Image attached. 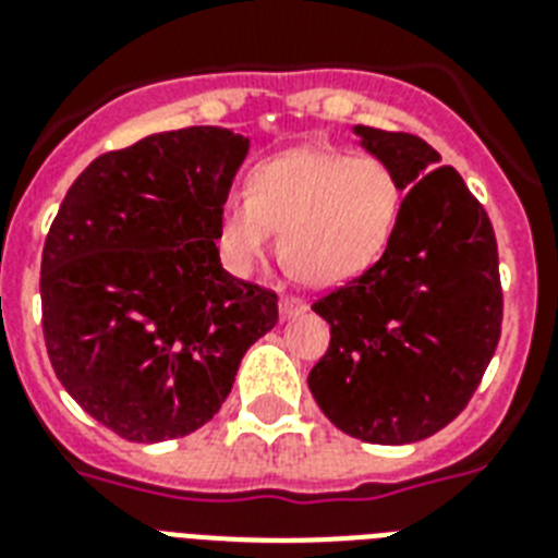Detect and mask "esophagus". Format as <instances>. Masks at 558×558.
Masks as SVG:
<instances>
[{
  "mask_svg": "<svg viewBox=\"0 0 558 558\" xmlns=\"http://www.w3.org/2000/svg\"><path fill=\"white\" fill-rule=\"evenodd\" d=\"M306 313V301L298 295H280V318L289 322V318H298V315Z\"/></svg>",
  "mask_w": 558,
  "mask_h": 558,
  "instance_id": "esophagus-1",
  "label": "esophagus"
}]
</instances>
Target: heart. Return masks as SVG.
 Wrapping results in <instances>:
<instances>
[{
	"label": "heart",
	"mask_w": 558,
	"mask_h": 558,
	"mask_svg": "<svg viewBox=\"0 0 558 558\" xmlns=\"http://www.w3.org/2000/svg\"><path fill=\"white\" fill-rule=\"evenodd\" d=\"M405 191L376 156L295 147L257 161L245 193H228L217 214V245L228 269L252 271L278 252L313 287L353 280L388 248Z\"/></svg>",
	"instance_id": "obj_1"
}]
</instances>
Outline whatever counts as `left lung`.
<instances>
[{
	"label": "left lung",
	"mask_w": 558,
	"mask_h": 558,
	"mask_svg": "<svg viewBox=\"0 0 558 558\" xmlns=\"http://www.w3.org/2000/svg\"><path fill=\"white\" fill-rule=\"evenodd\" d=\"M353 133L408 193L379 260L313 304L330 348L306 381L336 428L405 446L466 408L498 348V245L484 205L458 170L437 168L432 144L365 124Z\"/></svg>",
	"instance_id": "left-lung-1"
}]
</instances>
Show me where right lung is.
Listing matches in <instances>:
<instances>
[{"label":"right lung","instance_id":"1","mask_svg":"<svg viewBox=\"0 0 558 558\" xmlns=\"http://www.w3.org/2000/svg\"><path fill=\"white\" fill-rule=\"evenodd\" d=\"M248 153L185 126L104 153L74 179L43 248V332L57 379L133 442L185 437L226 402L278 295L222 269L217 214Z\"/></svg>","mask_w":558,"mask_h":558}]
</instances>
